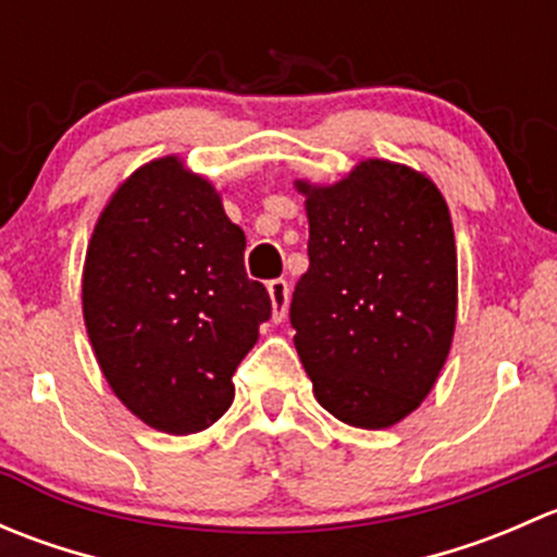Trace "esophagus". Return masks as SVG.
I'll return each mask as SVG.
<instances>
[{
  "mask_svg": "<svg viewBox=\"0 0 557 557\" xmlns=\"http://www.w3.org/2000/svg\"><path fill=\"white\" fill-rule=\"evenodd\" d=\"M269 299H272V320L274 323H283L285 314H288V299H290V288L285 280H272L267 285Z\"/></svg>",
  "mask_w": 557,
  "mask_h": 557,
  "instance_id": "1",
  "label": "esophagus"
}]
</instances>
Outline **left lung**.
I'll use <instances>...</instances> for the list:
<instances>
[{"instance_id": "8db88e82", "label": "left lung", "mask_w": 557, "mask_h": 557, "mask_svg": "<svg viewBox=\"0 0 557 557\" xmlns=\"http://www.w3.org/2000/svg\"><path fill=\"white\" fill-rule=\"evenodd\" d=\"M294 185L310 221V269L290 301L296 352L320 407L356 429H391L429 396L453 347L447 201L429 174L385 159Z\"/></svg>"}]
</instances>
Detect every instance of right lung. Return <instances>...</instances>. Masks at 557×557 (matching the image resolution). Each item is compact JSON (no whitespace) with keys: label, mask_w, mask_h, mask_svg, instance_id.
Instances as JSON below:
<instances>
[{"label":"right lung","mask_w":557,"mask_h":557,"mask_svg":"<svg viewBox=\"0 0 557 557\" xmlns=\"http://www.w3.org/2000/svg\"><path fill=\"white\" fill-rule=\"evenodd\" d=\"M269 314L210 180L164 156L117 185L86 250L83 320L128 412L174 436L210 429Z\"/></svg>","instance_id":"right-lung-1"}]
</instances>
